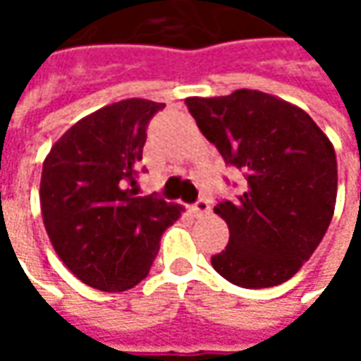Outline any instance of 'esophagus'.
<instances>
[{"label": "esophagus", "instance_id": "esophagus-1", "mask_svg": "<svg viewBox=\"0 0 361 361\" xmlns=\"http://www.w3.org/2000/svg\"><path fill=\"white\" fill-rule=\"evenodd\" d=\"M192 213H195L197 216L209 215V213H211V201H209V199H204V197H201L199 201L192 204Z\"/></svg>", "mask_w": 361, "mask_h": 361}]
</instances>
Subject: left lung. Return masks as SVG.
Listing matches in <instances>:
<instances>
[{
    "instance_id": "obj_1",
    "label": "left lung",
    "mask_w": 361,
    "mask_h": 361,
    "mask_svg": "<svg viewBox=\"0 0 361 361\" xmlns=\"http://www.w3.org/2000/svg\"><path fill=\"white\" fill-rule=\"evenodd\" d=\"M197 126L225 164L243 171L245 192L219 201L229 245L211 257L219 275L247 289L291 279L331 223L336 150L307 112L259 90L187 98Z\"/></svg>"
}]
</instances>
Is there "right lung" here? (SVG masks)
Segmentation results:
<instances>
[{"instance_id": "right-lung-1", "label": "right lung", "mask_w": 361, "mask_h": 361, "mask_svg": "<svg viewBox=\"0 0 361 361\" xmlns=\"http://www.w3.org/2000/svg\"><path fill=\"white\" fill-rule=\"evenodd\" d=\"M164 104L130 98L76 122L44 160L39 202L63 265L100 291L140 283L183 207L136 197L146 128Z\"/></svg>"}]
</instances>
